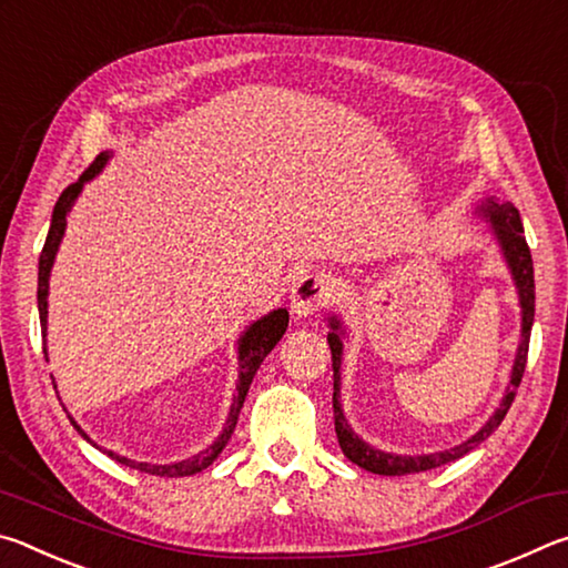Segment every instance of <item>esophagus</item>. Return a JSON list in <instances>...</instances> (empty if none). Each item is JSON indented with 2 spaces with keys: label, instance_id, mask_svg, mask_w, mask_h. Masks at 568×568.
Here are the masks:
<instances>
[{
  "label": "esophagus",
  "instance_id": "1",
  "mask_svg": "<svg viewBox=\"0 0 568 568\" xmlns=\"http://www.w3.org/2000/svg\"><path fill=\"white\" fill-rule=\"evenodd\" d=\"M331 277L323 273L305 275L295 283L293 295H291V311L295 318H311L313 313H318L321 307L328 303L331 297Z\"/></svg>",
  "mask_w": 568,
  "mask_h": 568
}]
</instances>
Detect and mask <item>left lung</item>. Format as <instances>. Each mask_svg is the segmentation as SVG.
<instances>
[{
	"mask_svg": "<svg viewBox=\"0 0 568 568\" xmlns=\"http://www.w3.org/2000/svg\"><path fill=\"white\" fill-rule=\"evenodd\" d=\"M476 215L486 220L488 230H491L494 240L501 250L508 273H511V281L516 285L518 295V307H521V341H518L514 368H511V381L504 390V398L498 403V408L488 416V420L480 426L474 436H468L464 444L446 450H434V454H418V456H403V454H390V450H381L371 446L368 440H363L355 430L351 428L348 418H345L343 406H341V365H343V338H345V325L338 315H328V345H331V358H333V416H335V436H338L341 450L345 458L353 460L355 466H361L371 474L378 476H406V474H420V470L438 468L444 464H450L460 456H466L468 450H474L478 444L494 434V430L501 426L506 418L508 408H511L518 383H521L524 368H526V355H528V338H531V325H534V303H536V291H534V263H531V250L526 245L524 237V225L521 215L511 203H501V200L494 195L480 197L476 205Z\"/></svg>",
	"mask_w": 568,
	"mask_h": 568,
	"instance_id": "obj_1",
	"label": "left lung"
}]
</instances>
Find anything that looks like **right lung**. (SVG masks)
Returning <instances> with one entry per match:
<instances>
[{
    "instance_id": "1",
    "label": "right lung",
    "mask_w": 568,
    "mask_h": 568,
    "mask_svg": "<svg viewBox=\"0 0 568 568\" xmlns=\"http://www.w3.org/2000/svg\"><path fill=\"white\" fill-rule=\"evenodd\" d=\"M110 158H112L110 150L100 152L98 160H94L92 165H90V170H84L82 178L77 180V182H72V185L62 192L60 200H57V205H54L50 233H47L42 255H40V275H37V307H40L44 358H47V295H50V275H52V265H54L57 250H60V243H62L64 230H67V215H70L74 200L80 197L82 187L88 185L92 178L100 175V172L104 170V165H108V162H110ZM287 321H291V315H287L285 307H275V311L263 315V318H257V321L250 323L247 328L243 331V335H240V338H237V386H235V396H233V403H230V413H227V418L223 423V430H220V436L207 448H203V450H200V454L190 456V458L175 460V464H142V460H132L128 456L114 454V450H104V454L118 460V464H124V466H130V468L142 470V474L168 476V478L192 476V474H197V470L207 468L220 454H223V448L227 446L230 436H233L235 423H237V416H240V408H243L245 396H247V390H250V383H253L257 368H261V363L265 361V355L271 353L275 345H277V341H281L283 335H285ZM70 423L77 428V434H80L84 440H90V436L84 434L80 426H77V420L72 416H70ZM90 444H92V440H90Z\"/></svg>"
}]
</instances>
